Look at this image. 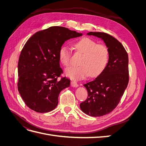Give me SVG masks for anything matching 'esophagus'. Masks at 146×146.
<instances>
[{
	"label": "esophagus",
	"instance_id": "obj_1",
	"mask_svg": "<svg viewBox=\"0 0 146 146\" xmlns=\"http://www.w3.org/2000/svg\"><path fill=\"white\" fill-rule=\"evenodd\" d=\"M70 85H71L72 87H77L78 86L77 82L73 81V80L71 81V82H70Z\"/></svg>",
	"mask_w": 146,
	"mask_h": 146
}]
</instances>
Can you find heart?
<instances>
[{
  "instance_id": "1",
  "label": "heart",
  "mask_w": 146,
  "mask_h": 146,
  "mask_svg": "<svg viewBox=\"0 0 146 146\" xmlns=\"http://www.w3.org/2000/svg\"><path fill=\"white\" fill-rule=\"evenodd\" d=\"M77 52L83 56L79 61L80 66L70 67L65 70L66 76L74 80H80L88 76L96 77L102 72L108 64L110 50L107 46L98 44L90 38L84 37L74 44ZM71 52L67 46H62L58 51L60 61L68 67L70 64Z\"/></svg>"
}]
</instances>
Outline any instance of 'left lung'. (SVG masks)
<instances>
[{"mask_svg":"<svg viewBox=\"0 0 146 146\" xmlns=\"http://www.w3.org/2000/svg\"><path fill=\"white\" fill-rule=\"evenodd\" d=\"M103 39L110 50L107 67L94 80L84 84L88 98L80 104V109L91 116L99 117L111 113L119 104L129 80V56L122 44L103 32H89Z\"/></svg>","mask_w":146,"mask_h":146,"instance_id":"left-lung-1","label":"left lung"}]
</instances>
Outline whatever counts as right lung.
Returning <instances> with one entry per match:
<instances>
[{
	"label": "right lung",
	"mask_w": 146,
	"mask_h": 146,
	"mask_svg": "<svg viewBox=\"0 0 146 146\" xmlns=\"http://www.w3.org/2000/svg\"><path fill=\"white\" fill-rule=\"evenodd\" d=\"M82 35L55 26L38 31L26 42L18 61L17 90L29 108L38 113L56 108L60 92L70 86L69 79L61 77L59 49L66 41Z\"/></svg>",
	"instance_id": "right-lung-1"
}]
</instances>
